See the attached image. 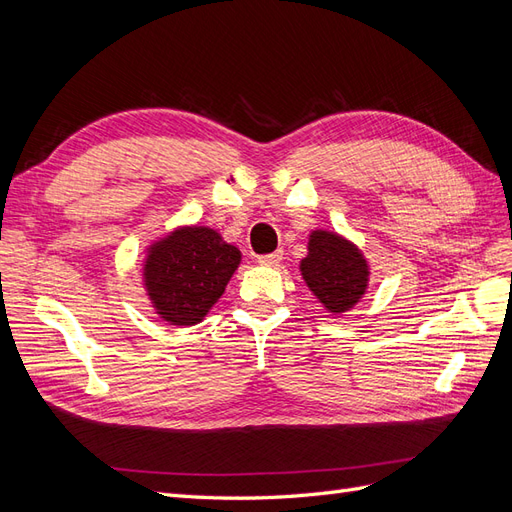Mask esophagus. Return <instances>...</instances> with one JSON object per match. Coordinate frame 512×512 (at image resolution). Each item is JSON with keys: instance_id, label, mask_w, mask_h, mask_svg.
<instances>
[{"instance_id": "1", "label": "esophagus", "mask_w": 512, "mask_h": 512, "mask_svg": "<svg viewBox=\"0 0 512 512\" xmlns=\"http://www.w3.org/2000/svg\"><path fill=\"white\" fill-rule=\"evenodd\" d=\"M282 252L277 250V252H273V254H265V256H258V262L260 265H265V267H277L282 262Z\"/></svg>"}]
</instances>
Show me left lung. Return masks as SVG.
I'll return each mask as SVG.
<instances>
[{"instance_id": "obj_1", "label": "left lung", "mask_w": 512, "mask_h": 512, "mask_svg": "<svg viewBox=\"0 0 512 512\" xmlns=\"http://www.w3.org/2000/svg\"><path fill=\"white\" fill-rule=\"evenodd\" d=\"M301 275L331 314H344L365 294L369 267L354 243L329 230H314L301 260Z\"/></svg>"}]
</instances>
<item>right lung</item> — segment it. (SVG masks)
Segmentation results:
<instances>
[{"label": "right lung", "instance_id": "right-lung-1", "mask_svg": "<svg viewBox=\"0 0 512 512\" xmlns=\"http://www.w3.org/2000/svg\"><path fill=\"white\" fill-rule=\"evenodd\" d=\"M241 252L207 226H183L149 247L143 280L162 320L192 327L218 303Z\"/></svg>", "mask_w": 512, "mask_h": 512}]
</instances>
